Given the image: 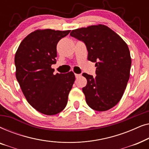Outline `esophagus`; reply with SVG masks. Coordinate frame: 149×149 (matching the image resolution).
<instances>
[{"label": "esophagus", "instance_id": "1", "mask_svg": "<svg viewBox=\"0 0 149 149\" xmlns=\"http://www.w3.org/2000/svg\"><path fill=\"white\" fill-rule=\"evenodd\" d=\"M74 75H75V77H76V78H78V77L81 76L80 74H76V73H74Z\"/></svg>", "mask_w": 149, "mask_h": 149}]
</instances>
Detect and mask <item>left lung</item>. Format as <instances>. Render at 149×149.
I'll return each mask as SVG.
<instances>
[{
    "label": "left lung",
    "instance_id": "obj_1",
    "mask_svg": "<svg viewBox=\"0 0 149 149\" xmlns=\"http://www.w3.org/2000/svg\"><path fill=\"white\" fill-rule=\"evenodd\" d=\"M70 35L85 42L87 60L95 62L96 76L83 74L87 105L97 111L112 109L121 99L130 79L132 59L127 43L103 24L72 30Z\"/></svg>",
    "mask_w": 149,
    "mask_h": 149
}]
</instances>
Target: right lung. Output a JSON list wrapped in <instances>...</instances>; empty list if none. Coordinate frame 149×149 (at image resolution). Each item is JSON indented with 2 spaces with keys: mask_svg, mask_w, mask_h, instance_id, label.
<instances>
[{
  "mask_svg": "<svg viewBox=\"0 0 149 149\" xmlns=\"http://www.w3.org/2000/svg\"><path fill=\"white\" fill-rule=\"evenodd\" d=\"M70 30H36L24 38L15 56V76L28 102L47 115H56L68 102L75 76L54 74L57 44Z\"/></svg>",
  "mask_w": 149,
  "mask_h": 149,
  "instance_id": "add662e5",
  "label": "right lung"
}]
</instances>
